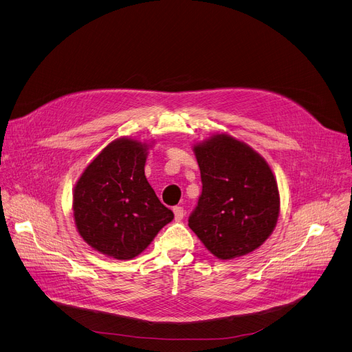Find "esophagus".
<instances>
[{"label":"esophagus","instance_id":"esophagus-1","mask_svg":"<svg viewBox=\"0 0 352 352\" xmlns=\"http://www.w3.org/2000/svg\"><path fill=\"white\" fill-rule=\"evenodd\" d=\"M174 215H175V221H181L185 215V210L182 206H174Z\"/></svg>","mask_w":352,"mask_h":352}]
</instances>
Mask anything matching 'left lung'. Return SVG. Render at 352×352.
Returning a JSON list of instances; mask_svg holds the SVG:
<instances>
[{
  "label": "left lung",
  "mask_w": 352,
  "mask_h": 352,
  "mask_svg": "<svg viewBox=\"0 0 352 352\" xmlns=\"http://www.w3.org/2000/svg\"><path fill=\"white\" fill-rule=\"evenodd\" d=\"M202 192L188 219L205 248L229 261L259 248L276 226L280 198L265 158L228 134L194 146Z\"/></svg>",
  "instance_id": "8db88e82"
}]
</instances>
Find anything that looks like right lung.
<instances>
[{
    "instance_id": "right-lung-1",
    "label": "right lung",
    "mask_w": 352,
    "mask_h": 352,
    "mask_svg": "<svg viewBox=\"0 0 352 352\" xmlns=\"http://www.w3.org/2000/svg\"><path fill=\"white\" fill-rule=\"evenodd\" d=\"M146 158L147 144L119 138L89 164L75 185L78 232L87 245L114 259H133L174 218L146 178Z\"/></svg>"
}]
</instances>
